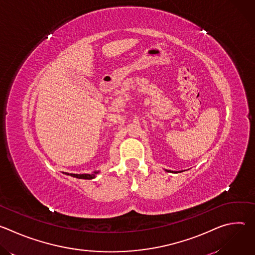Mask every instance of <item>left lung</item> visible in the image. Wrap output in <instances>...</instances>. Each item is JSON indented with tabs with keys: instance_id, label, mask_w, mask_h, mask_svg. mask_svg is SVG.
I'll return each mask as SVG.
<instances>
[{
	"instance_id": "1",
	"label": "left lung",
	"mask_w": 255,
	"mask_h": 255,
	"mask_svg": "<svg viewBox=\"0 0 255 255\" xmlns=\"http://www.w3.org/2000/svg\"><path fill=\"white\" fill-rule=\"evenodd\" d=\"M165 171H168V172H173V171H171V170H167V169H165Z\"/></svg>"
}]
</instances>
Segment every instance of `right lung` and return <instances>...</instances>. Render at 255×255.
<instances>
[{"label": "right lung", "instance_id": "1", "mask_svg": "<svg viewBox=\"0 0 255 255\" xmlns=\"http://www.w3.org/2000/svg\"><path fill=\"white\" fill-rule=\"evenodd\" d=\"M100 171H94L93 173H83V174H78V173H67L65 172V174L67 175H71L74 177H77V178H82V179H93L96 177V175L99 173Z\"/></svg>", "mask_w": 255, "mask_h": 255}]
</instances>
